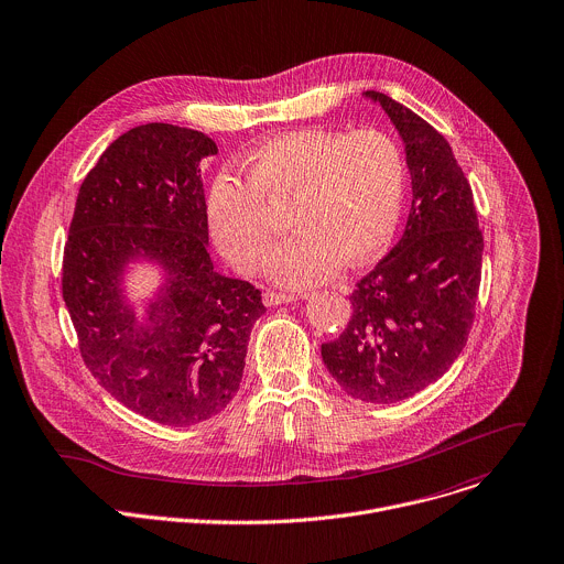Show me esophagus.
Returning a JSON list of instances; mask_svg holds the SVG:
<instances>
[{"label": "esophagus", "instance_id": "obj_1", "mask_svg": "<svg viewBox=\"0 0 564 564\" xmlns=\"http://www.w3.org/2000/svg\"><path fill=\"white\" fill-rule=\"evenodd\" d=\"M299 296L296 294H285V292H274V290H268L263 294V303L265 305H281V303H294Z\"/></svg>", "mask_w": 564, "mask_h": 564}]
</instances>
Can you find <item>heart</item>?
Listing matches in <instances>:
<instances>
[{
    "mask_svg": "<svg viewBox=\"0 0 564 564\" xmlns=\"http://www.w3.org/2000/svg\"><path fill=\"white\" fill-rule=\"evenodd\" d=\"M248 184L221 174L208 197V226L221 254L241 272H259L274 239L267 210L292 204L294 230L268 259V274L305 288L338 268H362L394 237L405 195L399 143L373 128L294 130L268 139L243 159Z\"/></svg>",
    "mask_w": 564,
    "mask_h": 564,
    "instance_id": "b5f03b06",
    "label": "heart"
}]
</instances>
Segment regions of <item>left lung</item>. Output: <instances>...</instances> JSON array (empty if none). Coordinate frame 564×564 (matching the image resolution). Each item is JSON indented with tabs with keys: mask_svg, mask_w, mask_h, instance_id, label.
Wrapping results in <instances>:
<instances>
[{
	"mask_svg": "<svg viewBox=\"0 0 564 564\" xmlns=\"http://www.w3.org/2000/svg\"><path fill=\"white\" fill-rule=\"evenodd\" d=\"M397 126L412 174L401 241L365 274L343 334L321 345L334 381L365 403L425 390L463 351L480 288L482 232L471 185L447 139L392 97L367 90Z\"/></svg>",
	"mask_w": 564,
	"mask_h": 564,
	"instance_id": "obj_1",
	"label": "left lung"
}]
</instances>
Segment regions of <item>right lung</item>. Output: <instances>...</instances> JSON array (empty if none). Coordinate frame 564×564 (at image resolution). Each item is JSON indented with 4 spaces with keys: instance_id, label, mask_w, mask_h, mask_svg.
I'll return each instance as SVG.
<instances>
[{
    "instance_id": "add662e5",
    "label": "right lung",
    "mask_w": 564,
    "mask_h": 564,
    "mask_svg": "<svg viewBox=\"0 0 564 564\" xmlns=\"http://www.w3.org/2000/svg\"><path fill=\"white\" fill-rule=\"evenodd\" d=\"M199 130L145 123L115 139L86 174L62 265V294L97 383L128 410L172 427L219 414L237 394L250 332L265 305L208 252ZM156 262L166 281L139 322L120 276Z\"/></svg>"
}]
</instances>
